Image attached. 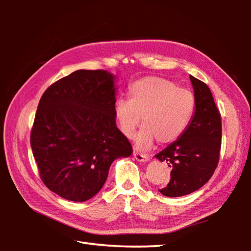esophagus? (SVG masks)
<instances>
[{"instance_id":"1","label":"esophagus","mask_w":251,"mask_h":251,"mask_svg":"<svg viewBox=\"0 0 251 251\" xmlns=\"http://www.w3.org/2000/svg\"><path fill=\"white\" fill-rule=\"evenodd\" d=\"M134 158L136 160L143 161V163H144V161H148V159H150V157H148L145 154H141V152H138V151H134Z\"/></svg>"}]
</instances>
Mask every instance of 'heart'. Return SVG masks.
Masks as SVG:
<instances>
[{"label":"heart","instance_id":"b5f03b06","mask_svg":"<svg viewBox=\"0 0 251 251\" xmlns=\"http://www.w3.org/2000/svg\"><path fill=\"white\" fill-rule=\"evenodd\" d=\"M196 99L188 88L172 80L147 76L129 86L128 100L118 99L114 115L123 135L130 138L139 122L143 128L136 137V146L145 148L157 139L160 144L175 142L192 122Z\"/></svg>","mask_w":251,"mask_h":251}]
</instances>
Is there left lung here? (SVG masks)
<instances>
[{"label":"left lung","mask_w":251,"mask_h":251,"mask_svg":"<svg viewBox=\"0 0 251 251\" xmlns=\"http://www.w3.org/2000/svg\"><path fill=\"white\" fill-rule=\"evenodd\" d=\"M196 99L192 122L179 138L155 157L172 168L171 180L159 193L180 197L196 192L217 168L222 145V116L207 85L190 75Z\"/></svg>","instance_id":"8db88e82"}]
</instances>
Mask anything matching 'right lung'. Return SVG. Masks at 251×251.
<instances>
[{
	"mask_svg": "<svg viewBox=\"0 0 251 251\" xmlns=\"http://www.w3.org/2000/svg\"><path fill=\"white\" fill-rule=\"evenodd\" d=\"M115 76L78 70L42 95L31 131V147L42 181L72 201L100 192L116 158L133 148L114 115Z\"/></svg>",
	"mask_w": 251,
	"mask_h": 251,
	"instance_id": "add662e5",
	"label": "right lung"
}]
</instances>
